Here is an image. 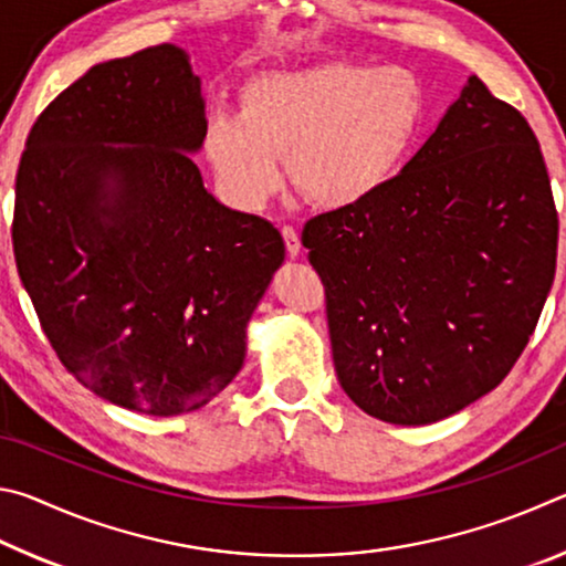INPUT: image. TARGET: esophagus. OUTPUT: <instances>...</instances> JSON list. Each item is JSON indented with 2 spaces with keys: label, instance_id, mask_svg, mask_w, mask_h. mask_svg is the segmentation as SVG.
Instances as JSON below:
<instances>
[{
  "label": "esophagus",
  "instance_id": "obj_1",
  "mask_svg": "<svg viewBox=\"0 0 566 566\" xmlns=\"http://www.w3.org/2000/svg\"><path fill=\"white\" fill-rule=\"evenodd\" d=\"M282 237H284V244H286V254L290 256H296L302 252V244H300V232H296L294 227L284 224L282 227Z\"/></svg>",
  "mask_w": 566,
  "mask_h": 566
}]
</instances>
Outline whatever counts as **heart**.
Segmentation results:
<instances>
[{
  "label": "heart",
  "mask_w": 566,
  "mask_h": 566,
  "mask_svg": "<svg viewBox=\"0 0 566 566\" xmlns=\"http://www.w3.org/2000/svg\"><path fill=\"white\" fill-rule=\"evenodd\" d=\"M421 109L417 76L399 66L319 62L266 72L244 84L237 119L209 124L205 151L239 207L272 195L284 155L296 191L322 209H344L391 177L417 137Z\"/></svg>",
  "instance_id": "1"
}]
</instances>
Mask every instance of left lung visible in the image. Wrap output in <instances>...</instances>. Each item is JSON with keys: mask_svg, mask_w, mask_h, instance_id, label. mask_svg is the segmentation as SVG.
<instances>
[{"mask_svg": "<svg viewBox=\"0 0 566 566\" xmlns=\"http://www.w3.org/2000/svg\"><path fill=\"white\" fill-rule=\"evenodd\" d=\"M557 237L530 122L469 76L401 175L302 229L342 389L389 424H429L492 391L539 322Z\"/></svg>", "mask_w": 566, "mask_h": 566, "instance_id": "obj_1", "label": "left lung"}]
</instances>
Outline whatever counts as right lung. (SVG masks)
<instances>
[{"label": "right lung", "mask_w": 566, "mask_h": 566, "mask_svg": "<svg viewBox=\"0 0 566 566\" xmlns=\"http://www.w3.org/2000/svg\"><path fill=\"white\" fill-rule=\"evenodd\" d=\"M207 134L175 44L92 66L46 104L17 169L19 280L66 371L139 415H187L244 361L282 234L209 195ZM127 144V148H107Z\"/></svg>", "instance_id": "obj_1"}]
</instances>
